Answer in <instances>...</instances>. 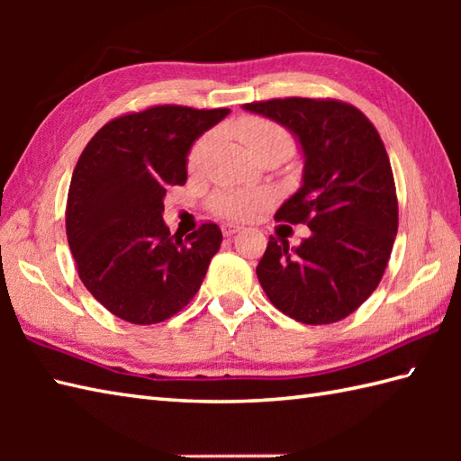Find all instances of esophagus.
Listing matches in <instances>:
<instances>
[{
  "instance_id": "esophagus-1",
  "label": "esophagus",
  "mask_w": 461,
  "mask_h": 461,
  "mask_svg": "<svg viewBox=\"0 0 461 461\" xmlns=\"http://www.w3.org/2000/svg\"><path fill=\"white\" fill-rule=\"evenodd\" d=\"M238 231H241V225H238V223H223V225H221V233H223L225 238L236 236Z\"/></svg>"
}]
</instances>
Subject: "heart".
<instances>
[{"label":"heart","instance_id":"1","mask_svg":"<svg viewBox=\"0 0 461 461\" xmlns=\"http://www.w3.org/2000/svg\"><path fill=\"white\" fill-rule=\"evenodd\" d=\"M238 139L246 144V149L256 154L258 150L266 149L271 144H287L291 146V139L287 131L281 124L273 122L263 116H243L233 126ZM213 140L212 132L202 134L188 152V168L198 170L205 154H208ZM276 200V192L271 188H240V190H220L213 194L210 202L212 210L230 220H248L251 215L261 212L266 205Z\"/></svg>","mask_w":461,"mask_h":461}]
</instances>
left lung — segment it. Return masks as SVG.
Returning a JSON list of instances; mask_svg holds the SVG:
<instances>
[{
	"label": "left lung",
	"instance_id": "left-lung-1",
	"mask_svg": "<svg viewBox=\"0 0 461 461\" xmlns=\"http://www.w3.org/2000/svg\"><path fill=\"white\" fill-rule=\"evenodd\" d=\"M285 126L305 156L301 188L277 221L307 223L291 248L269 238L256 269L269 301L305 325L355 312L384 276L398 231V200L378 131L357 106L337 99H271L243 104Z\"/></svg>",
	"mask_w": 461,
	"mask_h": 461
}]
</instances>
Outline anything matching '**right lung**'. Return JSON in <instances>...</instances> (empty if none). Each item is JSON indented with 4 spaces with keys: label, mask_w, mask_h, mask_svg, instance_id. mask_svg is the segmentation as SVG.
<instances>
[{
    "label": "right lung",
    "mask_w": 461,
    "mask_h": 461,
    "mask_svg": "<svg viewBox=\"0 0 461 461\" xmlns=\"http://www.w3.org/2000/svg\"><path fill=\"white\" fill-rule=\"evenodd\" d=\"M230 109L156 104L116 116L85 146L67 195L65 228L91 295L132 325L180 312L221 246L213 221L185 240L166 228L164 195L188 180L194 140Z\"/></svg>",
    "instance_id": "add662e5"
}]
</instances>
